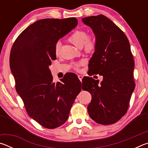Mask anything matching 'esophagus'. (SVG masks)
Listing matches in <instances>:
<instances>
[{"instance_id":"obj_1","label":"esophagus","mask_w":148,"mask_h":148,"mask_svg":"<svg viewBox=\"0 0 148 148\" xmlns=\"http://www.w3.org/2000/svg\"><path fill=\"white\" fill-rule=\"evenodd\" d=\"M78 76V78H79V79L80 80V81H82V78H83V77H84V76H82V75L80 74V75H78V76Z\"/></svg>"}]
</instances>
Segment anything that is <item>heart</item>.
I'll use <instances>...</instances> for the list:
<instances>
[{"mask_svg":"<svg viewBox=\"0 0 148 148\" xmlns=\"http://www.w3.org/2000/svg\"><path fill=\"white\" fill-rule=\"evenodd\" d=\"M68 40L71 43L73 44L74 46L77 47H83L85 51L89 52L92 51L95 47V41L91 36H88L87 32L82 29H77L74 31L70 35L68 38ZM60 50V42H57L55 47V52L56 54H58ZM82 62L75 65V68L78 69L79 65H81Z\"/></svg>","mask_w":148,"mask_h":148,"instance_id":"1","label":"heart"}]
</instances>
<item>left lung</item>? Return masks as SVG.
Wrapping results in <instances>:
<instances>
[{
    "instance_id": "8db88e82",
    "label": "left lung",
    "mask_w": 148,
    "mask_h": 148,
    "mask_svg": "<svg viewBox=\"0 0 148 148\" xmlns=\"http://www.w3.org/2000/svg\"><path fill=\"white\" fill-rule=\"evenodd\" d=\"M82 21L91 27L96 36L95 52L89 64V75L103 76L101 83L99 79L85 77L82 89L92 97L88 113L99 124H113L126 114L135 87L134 63L129 40L103 15L84 17Z\"/></svg>"
}]
</instances>
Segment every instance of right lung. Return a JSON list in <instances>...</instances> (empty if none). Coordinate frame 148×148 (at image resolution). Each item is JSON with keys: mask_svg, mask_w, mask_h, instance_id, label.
Listing matches in <instances>:
<instances>
[{"mask_svg": "<svg viewBox=\"0 0 148 148\" xmlns=\"http://www.w3.org/2000/svg\"><path fill=\"white\" fill-rule=\"evenodd\" d=\"M77 25L75 17L38 20L19 35L12 47L10 65L16 91L29 116L45 128L66 122L82 90L76 74L70 73L56 83L49 69L56 59V43Z\"/></svg>", "mask_w": 148, "mask_h": 148, "instance_id": "obj_1", "label": "right lung"}]
</instances>
